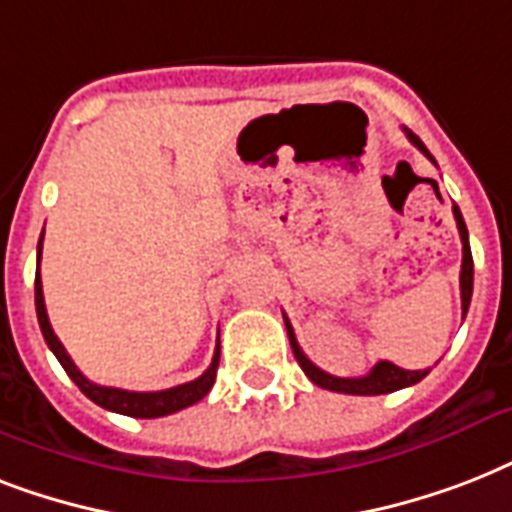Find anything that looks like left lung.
<instances>
[{
    "label": "left lung",
    "mask_w": 512,
    "mask_h": 512,
    "mask_svg": "<svg viewBox=\"0 0 512 512\" xmlns=\"http://www.w3.org/2000/svg\"><path fill=\"white\" fill-rule=\"evenodd\" d=\"M406 138L412 146H417L422 154L428 156L430 162H433V156L430 151L425 148L417 135L412 130H406ZM454 212V220H457V231H460V239H462V271H460V292H462V319H465V313L470 308V297H473V255H470V241H468V225L462 220V212L460 207L454 204L452 207ZM284 324H287V335H289V345H292V353H295L297 364L303 366V372L308 374V380L313 385H319L324 390H335V393H348V396H380V393H393V390H401V388H409L414 382H420L430 369H401V366L390 364V361H380V364H374V369L364 377H335V374H327L324 369L313 364L311 358L305 356L300 345H297V337H295V329L289 324V319L284 316Z\"/></svg>",
    "instance_id": "obj_1"
}]
</instances>
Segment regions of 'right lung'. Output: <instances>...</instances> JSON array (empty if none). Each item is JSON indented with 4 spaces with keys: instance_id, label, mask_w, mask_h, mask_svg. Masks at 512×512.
I'll use <instances>...</instances> for the list:
<instances>
[{
    "instance_id": "1",
    "label": "right lung",
    "mask_w": 512,
    "mask_h": 512,
    "mask_svg": "<svg viewBox=\"0 0 512 512\" xmlns=\"http://www.w3.org/2000/svg\"><path fill=\"white\" fill-rule=\"evenodd\" d=\"M44 236V231H42ZM39 257H42V241H39V249H36V281H34V300H36V319H39V327H42L44 342L50 345V350L55 353V358L60 361V366L66 369V374L79 385L84 396L95 401L98 406L108 409V412L127 414V417H140V420H154V417H164V414H175L185 406L196 404L201 398L207 396L209 388L215 385L217 364H220V348L215 350L212 356V364L201 377L185 382V385H177V388L167 390H154V393H135V390H122V388H106V385H95L84 377L76 364L71 361V356L63 348V342L58 340V335L52 332L50 319H47V308H44V295H42V276H39Z\"/></svg>"
}]
</instances>
